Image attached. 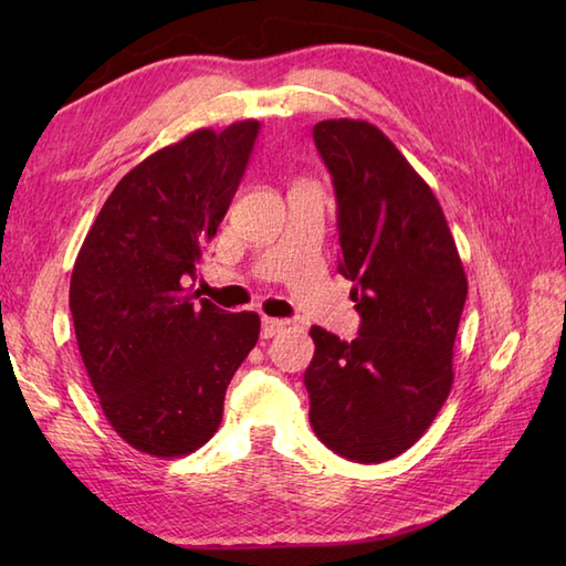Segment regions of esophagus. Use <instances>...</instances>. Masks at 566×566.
<instances>
[{"mask_svg": "<svg viewBox=\"0 0 566 566\" xmlns=\"http://www.w3.org/2000/svg\"><path fill=\"white\" fill-rule=\"evenodd\" d=\"M284 326H286V323H284L282 318H270V316H264V318H262V331H260V335H262L264 340H268V338H272V335L280 333Z\"/></svg>", "mask_w": 566, "mask_h": 566, "instance_id": "esophagus-1", "label": "esophagus"}]
</instances>
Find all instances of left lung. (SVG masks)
<instances>
[{
    "instance_id": "left-lung-1",
    "label": "left lung",
    "mask_w": 566,
    "mask_h": 566,
    "mask_svg": "<svg viewBox=\"0 0 566 566\" xmlns=\"http://www.w3.org/2000/svg\"><path fill=\"white\" fill-rule=\"evenodd\" d=\"M314 140L338 199V270L363 323L350 343L311 328L308 418L326 448L377 464L411 448L448 401L467 274L432 189L377 126L328 118Z\"/></svg>"
}]
</instances>
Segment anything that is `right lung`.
<instances>
[{
	"label": "right lung",
	"mask_w": 566,
	"mask_h": 566,
	"mask_svg": "<svg viewBox=\"0 0 566 566\" xmlns=\"http://www.w3.org/2000/svg\"><path fill=\"white\" fill-rule=\"evenodd\" d=\"M260 124L199 128L114 187L77 252L70 311L102 411L130 448L199 450L226 389L260 338V316L228 314L195 280L231 207Z\"/></svg>",
	"instance_id": "1"
}]
</instances>
